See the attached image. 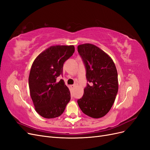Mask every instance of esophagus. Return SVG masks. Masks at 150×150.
Wrapping results in <instances>:
<instances>
[{
	"label": "esophagus",
	"mask_w": 150,
	"mask_h": 150,
	"mask_svg": "<svg viewBox=\"0 0 150 150\" xmlns=\"http://www.w3.org/2000/svg\"><path fill=\"white\" fill-rule=\"evenodd\" d=\"M70 87H71V89H74V88L75 87V86H74V85H71Z\"/></svg>",
	"instance_id": "esophagus-1"
}]
</instances>
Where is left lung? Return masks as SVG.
<instances>
[{"mask_svg":"<svg viewBox=\"0 0 150 150\" xmlns=\"http://www.w3.org/2000/svg\"><path fill=\"white\" fill-rule=\"evenodd\" d=\"M77 51L86 68L87 84L84 95L77 100L81 110L92 118H99L109 112L118 92V74L112 58L97 46L80 45Z\"/></svg>","mask_w":150,"mask_h":150,"instance_id":"left-lung-1","label":"left lung"}]
</instances>
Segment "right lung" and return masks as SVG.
<instances>
[{
  "label": "right lung",
  "instance_id": "obj_1",
  "mask_svg": "<svg viewBox=\"0 0 150 150\" xmlns=\"http://www.w3.org/2000/svg\"><path fill=\"white\" fill-rule=\"evenodd\" d=\"M73 45L51 46L41 53L33 61L28 84L35 110L46 118L60 116L71 99L70 91L63 79L64 62L74 52Z\"/></svg>",
  "mask_w": 150,
  "mask_h": 150
}]
</instances>
